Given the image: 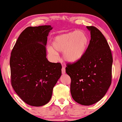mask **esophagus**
<instances>
[{"label":"esophagus","mask_w":122,"mask_h":122,"mask_svg":"<svg viewBox=\"0 0 122 122\" xmlns=\"http://www.w3.org/2000/svg\"><path fill=\"white\" fill-rule=\"evenodd\" d=\"M61 73H62V74H65V73H66V69H65V67H64V66H63L62 68H61Z\"/></svg>","instance_id":"34e87169"}]
</instances>
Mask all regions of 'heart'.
I'll return each mask as SVG.
<instances>
[{"label": "heart", "instance_id": "1", "mask_svg": "<svg viewBox=\"0 0 122 122\" xmlns=\"http://www.w3.org/2000/svg\"><path fill=\"white\" fill-rule=\"evenodd\" d=\"M89 38L84 31H71L58 35L53 39V47L48 48V53L56 57L57 53L64 52V58L69 63H75L81 59L87 49Z\"/></svg>", "mask_w": 122, "mask_h": 122}]
</instances>
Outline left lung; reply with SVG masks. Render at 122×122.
Masks as SVG:
<instances>
[{
	"mask_svg": "<svg viewBox=\"0 0 122 122\" xmlns=\"http://www.w3.org/2000/svg\"><path fill=\"white\" fill-rule=\"evenodd\" d=\"M91 39L84 56L68 63L66 74L71 79V93L76 102L90 106L105 96L112 83L113 58L109 44L101 31L87 26Z\"/></svg>",
	"mask_w": 122,
	"mask_h": 122,
	"instance_id": "left-lung-1",
	"label": "left lung"
}]
</instances>
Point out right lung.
<instances>
[{"label":"right lung","mask_w":122,"mask_h":122,"mask_svg":"<svg viewBox=\"0 0 122 122\" xmlns=\"http://www.w3.org/2000/svg\"><path fill=\"white\" fill-rule=\"evenodd\" d=\"M51 25L29 26L18 38L10 58L13 89L26 104L40 107L49 102L61 75L60 63L46 58V46Z\"/></svg>","instance_id":"1"}]
</instances>
